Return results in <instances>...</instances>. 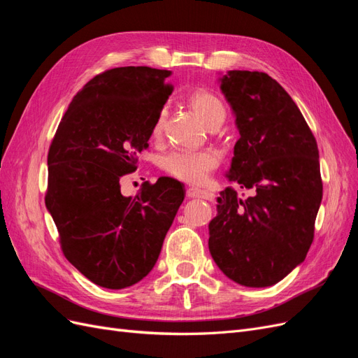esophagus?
Segmentation results:
<instances>
[{
    "label": "esophagus",
    "instance_id": "34e87169",
    "mask_svg": "<svg viewBox=\"0 0 358 358\" xmlns=\"http://www.w3.org/2000/svg\"><path fill=\"white\" fill-rule=\"evenodd\" d=\"M187 196H188L189 199H204V200H212L213 194H212V192H209V191H206V189L189 188V189L187 191Z\"/></svg>",
    "mask_w": 358,
    "mask_h": 358
}]
</instances>
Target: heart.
Instances as JSON below:
<instances>
[{
  "mask_svg": "<svg viewBox=\"0 0 358 358\" xmlns=\"http://www.w3.org/2000/svg\"><path fill=\"white\" fill-rule=\"evenodd\" d=\"M188 103L206 127H212L216 122L224 121L225 107L218 96L209 91H196L189 95ZM166 122V112H159L152 134L157 137L162 133ZM220 155L213 150H200V152H187V150H176L164 157L162 169L170 176L183 180L191 185H201L209 179L210 173L218 167Z\"/></svg>",
  "mask_w": 358,
  "mask_h": 358,
  "instance_id": "1",
  "label": "heart"
}]
</instances>
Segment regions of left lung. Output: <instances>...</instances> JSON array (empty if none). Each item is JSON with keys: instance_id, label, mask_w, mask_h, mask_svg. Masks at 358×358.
<instances>
[{"instance_id": "1", "label": "left lung", "mask_w": 358, "mask_h": 358, "mask_svg": "<svg viewBox=\"0 0 358 358\" xmlns=\"http://www.w3.org/2000/svg\"><path fill=\"white\" fill-rule=\"evenodd\" d=\"M241 138L230 182L209 222V251L236 284H278L305 262L322 200L317 140L288 92L266 73L231 70L220 78Z\"/></svg>"}]
</instances>
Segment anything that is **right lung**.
<instances>
[{"instance_id":"obj_1","label":"right lung","mask_w":358,"mask_h":358,"mask_svg":"<svg viewBox=\"0 0 358 358\" xmlns=\"http://www.w3.org/2000/svg\"><path fill=\"white\" fill-rule=\"evenodd\" d=\"M169 70L117 67L74 95L48 155L46 208L62 252L91 282L122 289L154 268L185 194L182 183L145 182L134 199L121 179L148 149L171 86Z\"/></svg>"}]
</instances>
